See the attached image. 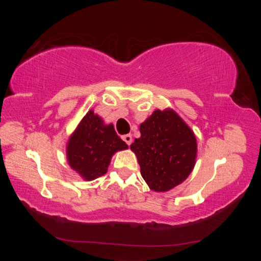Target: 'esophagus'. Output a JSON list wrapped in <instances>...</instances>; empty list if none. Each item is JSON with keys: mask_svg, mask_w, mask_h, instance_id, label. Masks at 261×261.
<instances>
[{"mask_svg": "<svg viewBox=\"0 0 261 261\" xmlns=\"http://www.w3.org/2000/svg\"><path fill=\"white\" fill-rule=\"evenodd\" d=\"M122 138L127 145H131V143H132V136L131 135H124L122 137Z\"/></svg>", "mask_w": 261, "mask_h": 261, "instance_id": "34e87169", "label": "esophagus"}]
</instances>
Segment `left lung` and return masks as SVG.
Masks as SVG:
<instances>
[{"mask_svg":"<svg viewBox=\"0 0 261 261\" xmlns=\"http://www.w3.org/2000/svg\"><path fill=\"white\" fill-rule=\"evenodd\" d=\"M140 138L131 144L140 173L151 190L169 191L191 173L197 155L192 130L174 110H155L140 124Z\"/></svg>","mask_w":261,"mask_h":261,"instance_id":"left-lung-1","label":"left lung"}]
</instances>
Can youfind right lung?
<instances>
[{
  "instance_id": "add662e5",
  "label": "right lung",
  "mask_w": 261,
  "mask_h": 261,
  "mask_svg": "<svg viewBox=\"0 0 261 261\" xmlns=\"http://www.w3.org/2000/svg\"><path fill=\"white\" fill-rule=\"evenodd\" d=\"M126 148L113 124L105 125L102 118L90 110L70 137L67 158L69 165L84 179L93 180L107 173L115 152Z\"/></svg>"
}]
</instances>
